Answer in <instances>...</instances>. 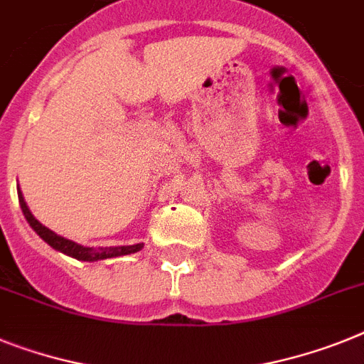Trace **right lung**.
<instances>
[{
	"mask_svg": "<svg viewBox=\"0 0 364 364\" xmlns=\"http://www.w3.org/2000/svg\"><path fill=\"white\" fill-rule=\"evenodd\" d=\"M18 200H20V207L23 210V216L29 222L36 233L41 235V239H44L46 242L50 244L51 248L59 250V252L66 253L70 257H75L79 261H100V259H111L118 257V255H127V253H135L142 248V244H135V246H120V248H85V246H79V244L72 242V240L64 239V237H59L57 233H53L51 229H48L46 225H42L35 216L31 215V210L27 207L26 200H23V194L18 188Z\"/></svg>",
	"mask_w": 364,
	"mask_h": 364,
	"instance_id": "obj_1",
	"label": "right lung"
}]
</instances>
